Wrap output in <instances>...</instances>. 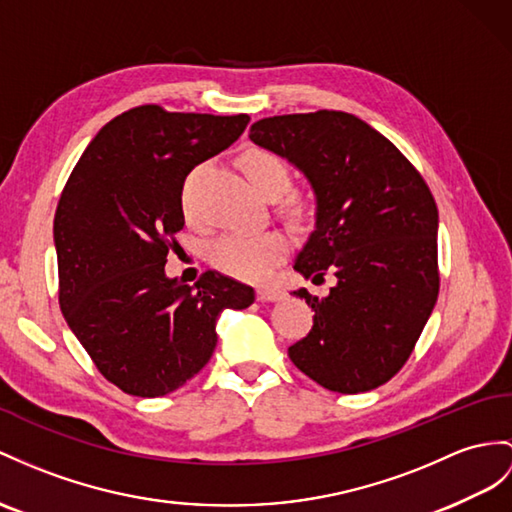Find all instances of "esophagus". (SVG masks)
<instances>
[{"instance_id":"1","label":"esophagus","mask_w":512,"mask_h":512,"mask_svg":"<svg viewBox=\"0 0 512 512\" xmlns=\"http://www.w3.org/2000/svg\"><path fill=\"white\" fill-rule=\"evenodd\" d=\"M280 295H282V291L271 289V286H260V289L256 291V297L260 299V302H273V299H278Z\"/></svg>"}]
</instances>
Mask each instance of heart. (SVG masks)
<instances>
[{"instance_id":"1","label":"heart","mask_w":512,"mask_h":512,"mask_svg":"<svg viewBox=\"0 0 512 512\" xmlns=\"http://www.w3.org/2000/svg\"><path fill=\"white\" fill-rule=\"evenodd\" d=\"M241 169L254 189L265 195H280L289 186V167L267 149H247ZM289 241L278 230L260 234H228L208 247V260L217 271L243 282H263L284 258Z\"/></svg>"}]
</instances>
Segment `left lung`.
I'll use <instances>...</instances> for the list:
<instances>
[{"label": "left lung", "instance_id": "obj_1", "mask_svg": "<svg viewBox=\"0 0 512 512\" xmlns=\"http://www.w3.org/2000/svg\"><path fill=\"white\" fill-rule=\"evenodd\" d=\"M249 139L289 158L317 195L315 230L293 267L339 280L323 299L293 291L315 310L313 328L289 347L293 365L345 395L389 382L439 297L430 186L386 136L341 110L260 119Z\"/></svg>", "mask_w": 512, "mask_h": 512}]
</instances>
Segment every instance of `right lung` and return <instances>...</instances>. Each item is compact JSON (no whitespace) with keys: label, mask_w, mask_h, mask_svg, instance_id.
<instances>
[{"label":"right lung","mask_w":512,"mask_h":512,"mask_svg":"<svg viewBox=\"0 0 512 512\" xmlns=\"http://www.w3.org/2000/svg\"><path fill=\"white\" fill-rule=\"evenodd\" d=\"M247 115L136 106L84 149L54 217L58 304L97 371L136 397L180 389L208 363L217 319L254 289L217 271L195 286L165 276L184 226L191 169L230 147Z\"/></svg>","instance_id":"1"}]
</instances>
